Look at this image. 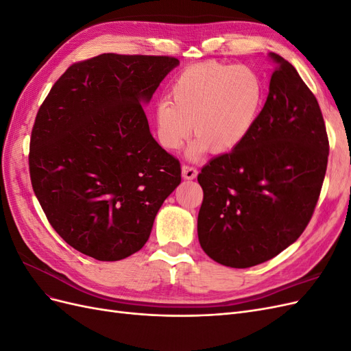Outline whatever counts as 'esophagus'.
<instances>
[{
	"label": "esophagus",
	"instance_id": "obj_1",
	"mask_svg": "<svg viewBox=\"0 0 351 351\" xmlns=\"http://www.w3.org/2000/svg\"><path fill=\"white\" fill-rule=\"evenodd\" d=\"M182 176H183V178H186V180H193V178H196V176H197V169L193 168V167L183 165V167H182Z\"/></svg>",
	"mask_w": 351,
	"mask_h": 351
}]
</instances>
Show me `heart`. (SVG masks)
<instances>
[{"instance_id": "b5f03b06", "label": "heart", "mask_w": 351, "mask_h": 351, "mask_svg": "<svg viewBox=\"0 0 351 351\" xmlns=\"http://www.w3.org/2000/svg\"><path fill=\"white\" fill-rule=\"evenodd\" d=\"M169 99L155 107L156 139L168 151H177L193 132L196 139L187 156L205 151L226 154L243 143L256 125L265 101L261 73L246 64L206 61L178 74Z\"/></svg>"}]
</instances>
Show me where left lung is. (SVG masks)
<instances>
[{
  "label": "left lung",
  "mask_w": 351,
  "mask_h": 351,
  "mask_svg": "<svg viewBox=\"0 0 351 351\" xmlns=\"http://www.w3.org/2000/svg\"><path fill=\"white\" fill-rule=\"evenodd\" d=\"M275 70L256 125L236 149L202 168L197 237L210 259L250 268L300 237L325 178L329 143L315 95L269 52Z\"/></svg>",
  "instance_id": "8db88e82"
}]
</instances>
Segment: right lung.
I'll use <instances>...</instances> for the list:
<instances>
[{"label":"right lung","mask_w":351,"mask_h":351,"mask_svg":"<svg viewBox=\"0 0 351 351\" xmlns=\"http://www.w3.org/2000/svg\"><path fill=\"white\" fill-rule=\"evenodd\" d=\"M180 61L101 54L56 82L30 137L32 187L60 237L112 262L139 252L182 182L149 130L143 105Z\"/></svg>","instance_id":"add662e5"}]
</instances>
